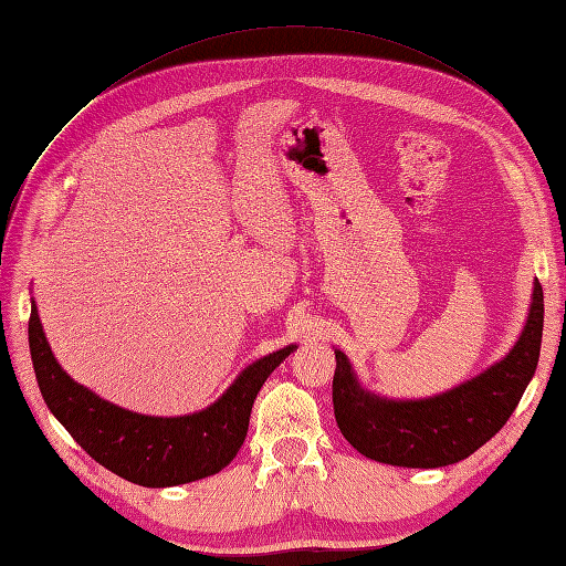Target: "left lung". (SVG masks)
Instances as JSON below:
<instances>
[{
  "instance_id": "1",
  "label": "left lung",
  "mask_w": 566,
  "mask_h": 566,
  "mask_svg": "<svg viewBox=\"0 0 566 566\" xmlns=\"http://www.w3.org/2000/svg\"><path fill=\"white\" fill-rule=\"evenodd\" d=\"M543 337V287L534 283L528 321L517 345L476 378L420 401H389L356 382L347 356L335 349L333 406L352 447L387 465L443 468L468 458L501 430L534 378Z\"/></svg>"
}]
</instances>
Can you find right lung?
Listing matches in <instances>:
<instances>
[{
	"label": "right lung",
	"mask_w": 566,
	"mask_h": 566,
	"mask_svg": "<svg viewBox=\"0 0 566 566\" xmlns=\"http://www.w3.org/2000/svg\"><path fill=\"white\" fill-rule=\"evenodd\" d=\"M28 339L38 385L51 413L98 465L139 486H177L224 470L243 447L250 410L264 380L295 345L248 366L210 408L181 418H150L117 408L71 380L49 349L38 306Z\"/></svg>",
	"instance_id": "add662e5"
}]
</instances>
